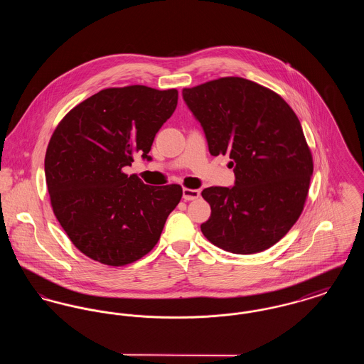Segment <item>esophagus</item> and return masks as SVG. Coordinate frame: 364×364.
<instances>
[{
    "label": "esophagus",
    "mask_w": 364,
    "mask_h": 364,
    "mask_svg": "<svg viewBox=\"0 0 364 364\" xmlns=\"http://www.w3.org/2000/svg\"><path fill=\"white\" fill-rule=\"evenodd\" d=\"M200 196V191L199 190H190V188H184L183 190V198L184 200H195Z\"/></svg>",
    "instance_id": "obj_1"
}]
</instances>
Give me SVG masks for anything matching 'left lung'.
Segmentation results:
<instances>
[{"mask_svg":"<svg viewBox=\"0 0 364 364\" xmlns=\"http://www.w3.org/2000/svg\"><path fill=\"white\" fill-rule=\"evenodd\" d=\"M211 156L229 154L233 187L202 191L211 215L208 242L255 254L279 242L300 217L312 176L311 151L297 116L274 91L242 77L184 88Z\"/></svg>","mask_w":364,"mask_h":364,"instance_id":"left-lung-1","label":"left lung"}]
</instances>
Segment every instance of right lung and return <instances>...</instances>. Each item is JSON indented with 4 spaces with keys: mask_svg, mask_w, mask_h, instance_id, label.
Listing matches in <instances>:
<instances>
[{
    "mask_svg": "<svg viewBox=\"0 0 364 364\" xmlns=\"http://www.w3.org/2000/svg\"><path fill=\"white\" fill-rule=\"evenodd\" d=\"M177 98L174 88H106L57 125L45 156L48 191L60 225L88 258L124 266L159 240L181 187L147 186L122 168L135 154L151 161V144Z\"/></svg>",
    "mask_w": 364,
    "mask_h": 364,
    "instance_id": "obj_1",
    "label": "right lung"
}]
</instances>
